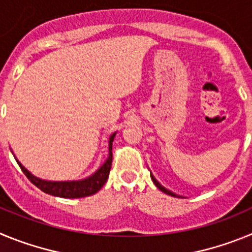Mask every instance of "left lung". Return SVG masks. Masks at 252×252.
Instances as JSON below:
<instances>
[{
    "label": "left lung",
    "mask_w": 252,
    "mask_h": 252,
    "mask_svg": "<svg viewBox=\"0 0 252 252\" xmlns=\"http://www.w3.org/2000/svg\"><path fill=\"white\" fill-rule=\"evenodd\" d=\"M151 179H153L154 184H155V186H157L158 188H159L160 190H161V192H164V193H166V194H169V195H173V197H175V194H174V193H171L170 190H168V189H165V188H164V187H162V186H160V184L158 183V180L155 179V178H154L153 175H151Z\"/></svg>",
    "instance_id": "obj_1"
}]
</instances>
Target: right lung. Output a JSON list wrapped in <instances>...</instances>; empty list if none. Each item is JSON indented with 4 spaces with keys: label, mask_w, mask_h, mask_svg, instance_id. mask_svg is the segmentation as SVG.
I'll return each mask as SVG.
<instances>
[{
    "label": "right lung",
    "mask_w": 252,
    "mask_h": 252,
    "mask_svg": "<svg viewBox=\"0 0 252 252\" xmlns=\"http://www.w3.org/2000/svg\"><path fill=\"white\" fill-rule=\"evenodd\" d=\"M115 135H111L110 137V146H108V159L104 161L103 165L95 171L92 177L87 178L84 180H79V182H46V180H41L39 178L34 177L30 171L26 170L24 166L17 161L21 170L24 171V174L28 177L31 183L36 186L40 190H43L44 193L50 195H55V197L60 198H83L92 195L97 193L104 183L108 179L110 175L111 165H112V142L115 139Z\"/></svg>",
    "instance_id": "1"
}]
</instances>
